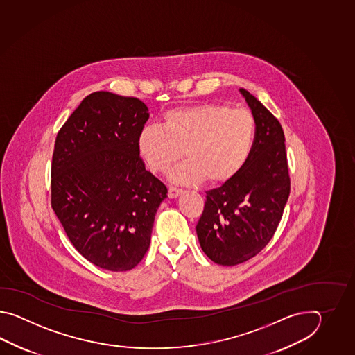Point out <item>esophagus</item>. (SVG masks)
I'll list each match as a JSON object with an SVG mask.
<instances>
[{"label": "esophagus", "mask_w": 355, "mask_h": 355, "mask_svg": "<svg viewBox=\"0 0 355 355\" xmlns=\"http://www.w3.org/2000/svg\"><path fill=\"white\" fill-rule=\"evenodd\" d=\"M182 193H184V191H182V189L170 187V189H168V198H176V196H181Z\"/></svg>", "instance_id": "esophagus-1"}]
</instances>
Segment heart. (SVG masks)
Listing matches in <instances>:
<instances>
[{"label": "heart", "instance_id": "obj_1", "mask_svg": "<svg viewBox=\"0 0 355 355\" xmlns=\"http://www.w3.org/2000/svg\"><path fill=\"white\" fill-rule=\"evenodd\" d=\"M257 139V121L246 109L223 104H199L168 110L161 128L144 127L137 151L155 174H164L182 157L170 178L179 184L208 180L222 185L240 174Z\"/></svg>", "mask_w": 355, "mask_h": 355}]
</instances>
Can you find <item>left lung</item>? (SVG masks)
Instances as JSON below:
<instances>
[{"instance_id":"1","label":"left lung","mask_w":355,"mask_h":355,"mask_svg":"<svg viewBox=\"0 0 355 355\" xmlns=\"http://www.w3.org/2000/svg\"><path fill=\"white\" fill-rule=\"evenodd\" d=\"M257 121V139L240 174L207 191L196 234L216 264H241L275 234L291 191L284 132L278 119L249 91L240 89Z\"/></svg>"}]
</instances>
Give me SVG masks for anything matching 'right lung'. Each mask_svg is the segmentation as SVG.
Instances as JSON below:
<instances>
[{
  "mask_svg": "<svg viewBox=\"0 0 355 355\" xmlns=\"http://www.w3.org/2000/svg\"><path fill=\"white\" fill-rule=\"evenodd\" d=\"M148 118L139 98L92 92L54 144V213L75 249L110 272L130 270L144 259L156 211L167 196L137 151Z\"/></svg>",
  "mask_w": 355,
  "mask_h": 355,
  "instance_id": "right-lung-1",
  "label": "right lung"
}]
</instances>
